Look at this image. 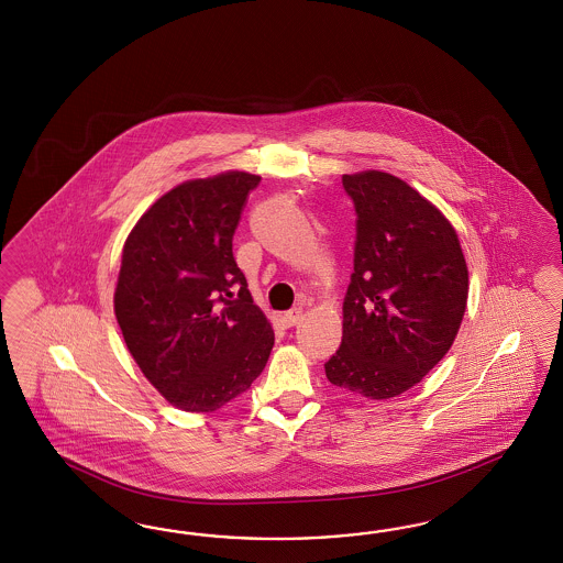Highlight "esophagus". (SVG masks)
Wrapping results in <instances>:
<instances>
[{"instance_id": "obj_1", "label": "esophagus", "mask_w": 563, "mask_h": 563, "mask_svg": "<svg viewBox=\"0 0 563 563\" xmlns=\"http://www.w3.org/2000/svg\"><path fill=\"white\" fill-rule=\"evenodd\" d=\"M301 318H303L301 307H295V309H290L287 313H283V324L287 325V328H292V325L301 322Z\"/></svg>"}]
</instances>
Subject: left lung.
Instances as JSON below:
<instances>
[{"label": "left lung", "instance_id": "obj_1", "mask_svg": "<svg viewBox=\"0 0 563 563\" xmlns=\"http://www.w3.org/2000/svg\"><path fill=\"white\" fill-rule=\"evenodd\" d=\"M357 241L330 384L372 400L407 393L450 351L468 299L461 239L442 210L384 170L342 175Z\"/></svg>", "mask_w": 563, "mask_h": 563}]
</instances>
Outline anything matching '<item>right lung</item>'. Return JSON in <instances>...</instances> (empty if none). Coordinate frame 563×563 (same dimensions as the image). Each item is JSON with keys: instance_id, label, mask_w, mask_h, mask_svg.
<instances>
[{"instance_id": "right-lung-1", "label": "right lung", "mask_w": 563, "mask_h": 563, "mask_svg": "<svg viewBox=\"0 0 563 563\" xmlns=\"http://www.w3.org/2000/svg\"><path fill=\"white\" fill-rule=\"evenodd\" d=\"M257 184L247 170L184 181L123 243L115 318L140 372L177 409H221L250 390L271 357L273 325L233 257L241 210Z\"/></svg>"}]
</instances>
